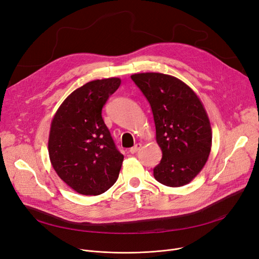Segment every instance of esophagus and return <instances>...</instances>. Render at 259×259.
<instances>
[{
  "mask_svg": "<svg viewBox=\"0 0 259 259\" xmlns=\"http://www.w3.org/2000/svg\"><path fill=\"white\" fill-rule=\"evenodd\" d=\"M142 148V144H140V143H138V144H135L132 148H130V150H129V152L130 153H137L139 150H140V149Z\"/></svg>",
  "mask_w": 259,
  "mask_h": 259,
  "instance_id": "obj_1",
  "label": "esophagus"
}]
</instances>
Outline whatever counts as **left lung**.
<instances>
[{"label": "left lung", "mask_w": 259, "mask_h": 259, "mask_svg": "<svg viewBox=\"0 0 259 259\" xmlns=\"http://www.w3.org/2000/svg\"><path fill=\"white\" fill-rule=\"evenodd\" d=\"M132 80L150 103L162 157L154 179L168 187L191 182L208 160L212 129L197 94L180 78L157 72L137 73Z\"/></svg>", "instance_id": "obj_1"}]
</instances>
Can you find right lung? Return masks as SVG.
I'll use <instances>...</instances> for the list:
<instances>
[{"instance_id": "right-lung-1", "label": "right lung", "mask_w": 259, "mask_h": 259, "mask_svg": "<svg viewBox=\"0 0 259 259\" xmlns=\"http://www.w3.org/2000/svg\"><path fill=\"white\" fill-rule=\"evenodd\" d=\"M120 78L95 79L68 95L54 114L48 152L60 179L83 195H100L116 182L122 155L102 117Z\"/></svg>"}]
</instances>
